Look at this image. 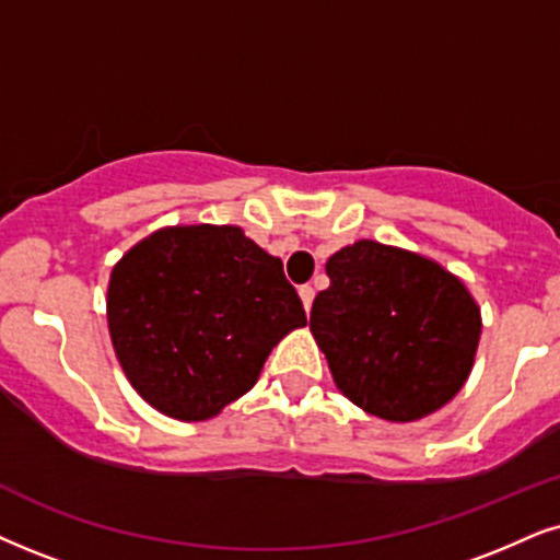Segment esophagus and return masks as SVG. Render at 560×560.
<instances>
[{"instance_id": "esophagus-1", "label": "esophagus", "mask_w": 560, "mask_h": 560, "mask_svg": "<svg viewBox=\"0 0 560 560\" xmlns=\"http://www.w3.org/2000/svg\"><path fill=\"white\" fill-rule=\"evenodd\" d=\"M299 295H301V301H303V308H306V312H312V303H314V295H316V291L312 285H301L299 288Z\"/></svg>"}]
</instances>
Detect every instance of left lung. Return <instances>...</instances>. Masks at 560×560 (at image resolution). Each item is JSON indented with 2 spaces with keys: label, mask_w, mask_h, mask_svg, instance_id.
<instances>
[{
  "label": "left lung",
  "mask_w": 560,
  "mask_h": 560,
  "mask_svg": "<svg viewBox=\"0 0 560 560\" xmlns=\"http://www.w3.org/2000/svg\"><path fill=\"white\" fill-rule=\"evenodd\" d=\"M312 332L345 397L384 420H418L446 405L470 374L478 303L436 261L358 241L327 261Z\"/></svg>",
  "instance_id": "obj_1"
}]
</instances>
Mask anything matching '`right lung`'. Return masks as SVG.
Here are the masks:
<instances>
[{"label": "right lung", "mask_w": 560, "mask_h": 560, "mask_svg": "<svg viewBox=\"0 0 560 560\" xmlns=\"http://www.w3.org/2000/svg\"><path fill=\"white\" fill-rule=\"evenodd\" d=\"M303 324L282 261L236 225L158 231L124 254L108 282L124 374L178 420L212 418L246 395L269 350Z\"/></svg>", "instance_id": "right-lung-1"}]
</instances>
